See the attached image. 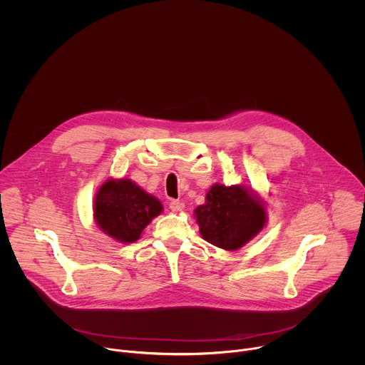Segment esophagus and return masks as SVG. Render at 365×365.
Returning a JSON list of instances; mask_svg holds the SVG:
<instances>
[{
	"mask_svg": "<svg viewBox=\"0 0 365 365\" xmlns=\"http://www.w3.org/2000/svg\"><path fill=\"white\" fill-rule=\"evenodd\" d=\"M184 202H181V201H171L170 202V209L171 210H174V212H178V210H182L184 209Z\"/></svg>",
	"mask_w": 365,
	"mask_h": 365,
	"instance_id": "34e87169",
	"label": "esophagus"
}]
</instances>
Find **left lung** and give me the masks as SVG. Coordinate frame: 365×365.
Masks as SVG:
<instances>
[{
    "label": "left lung",
    "mask_w": 365,
    "mask_h": 365,
    "mask_svg": "<svg viewBox=\"0 0 365 365\" xmlns=\"http://www.w3.org/2000/svg\"><path fill=\"white\" fill-rule=\"evenodd\" d=\"M194 213L201 236L210 245L229 252L243 247L267 223L264 202L243 185H212L205 204Z\"/></svg>",
    "instance_id": "obj_1"
}]
</instances>
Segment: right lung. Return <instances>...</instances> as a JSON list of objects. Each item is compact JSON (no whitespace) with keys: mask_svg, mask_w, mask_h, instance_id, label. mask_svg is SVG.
I'll return each mask as SVG.
<instances>
[{"mask_svg":"<svg viewBox=\"0 0 365 365\" xmlns=\"http://www.w3.org/2000/svg\"><path fill=\"white\" fill-rule=\"evenodd\" d=\"M161 210V202L129 178L106 180L94 198L96 223L125 245L140 239L143 229Z\"/></svg>","mask_w":365,"mask_h":365,"instance_id":"right-lung-1","label":"right lung"}]
</instances>
